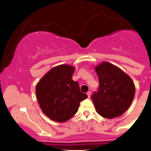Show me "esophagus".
I'll use <instances>...</instances> for the list:
<instances>
[{"instance_id": "obj_1", "label": "esophagus", "mask_w": 151, "mask_h": 151, "mask_svg": "<svg viewBox=\"0 0 151 151\" xmlns=\"http://www.w3.org/2000/svg\"><path fill=\"white\" fill-rule=\"evenodd\" d=\"M86 94H87V96H88V97H90V96H91V91H88V92L87 93H86Z\"/></svg>"}]
</instances>
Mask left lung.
Wrapping results in <instances>:
<instances>
[{"instance_id": "obj_1", "label": "left lung", "mask_w": 151, "mask_h": 151, "mask_svg": "<svg viewBox=\"0 0 151 151\" xmlns=\"http://www.w3.org/2000/svg\"><path fill=\"white\" fill-rule=\"evenodd\" d=\"M94 69L99 80V91L91 96L96 111L106 119L120 116L132 103L134 83L125 72L109 62H101Z\"/></svg>"}]
</instances>
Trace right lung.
Segmentation results:
<instances>
[{
	"mask_svg": "<svg viewBox=\"0 0 151 151\" xmlns=\"http://www.w3.org/2000/svg\"><path fill=\"white\" fill-rule=\"evenodd\" d=\"M74 67L60 65L52 68L37 82L36 96L41 110L48 118L63 123L77 113L79 104L87 98L72 80Z\"/></svg>",
	"mask_w": 151,
	"mask_h": 151,
	"instance_id": "right-lung-1",
	"label": "right lung"
}]
</instances>
